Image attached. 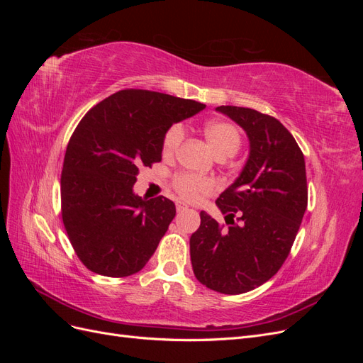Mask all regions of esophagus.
Wrapping results in <instances>:
<instances>
[{"label":"esophagus","mask_w":363,"mask_h":363,"mask_svg":"<svg viewBox=\"0 0 363 363\" xmlns=\"http://www.w3.org/2000/svg\"><path fill=\"white\" fill-rule=\"evenodd\" d=\"M175 208H177V212H182V211H186V208H188V206H186L184 203H177V204H175Z\"/></svg>","instance_id":"34e87169"}]
</instances>
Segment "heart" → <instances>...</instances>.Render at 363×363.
<instances>
[{
    "label": "heart",
    "mask_w": 363,
    "mask_h": 363,
    "mask_svg": "<svg viewBox=\"0 0 363 363\" xmlns=\"http://www.w3.org/2000/svg\"><path fill=\"white\" fill-rule=\"evenodd\" d=\"M204 136L219 159L232 157L242 145V136L239 130L225 121H212L204 127ZM184 139L182 124L171 125L162 140V152L164 157H172L179 151ZM172 186L180 199L186 201H199L204 195L212 194L215 184L212 180L199 177L189 172H179L172 177Z\"/></svg>",
    "instance_id": "heart-1"
}]
</instances>
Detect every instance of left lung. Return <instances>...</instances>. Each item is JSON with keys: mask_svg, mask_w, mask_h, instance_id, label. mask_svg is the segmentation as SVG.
<instances>
[{"mask_svg": "<svg viewBox=\"0 0 363 363\" xmlns=\"http://www.w3.org/2000/svg\"><path fill=\"white\" fill-rule=\"evenodd\" d=\"M216 111L247 131L250 157L216 200L228 228L201 212L191 236V262L208 289L238 295L268 281L289 256L307 207L306 163L279 119L248 107Z\"/></svg>", "mask_w": 363, "mask_h": 363, "instance_id": "left-lung-1", "label": "left lung"}]
</instances>
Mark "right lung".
Returning <instances> with one entry per match:
<instances>
[{
    "label": "right lung",
    "instance_id": "right-lung-1",
    "mask_svg": "<svg viewBox=\"0 0 363 363\" xmlns=\"http://www.w3.org/2000/svg\"><path fill=\"white\" fill-rule=\"evenodd\" d=\"M204 107L168 94L124 89L82 118L65 152L60 200L65 230L87 269L127 277L155 255L175 206L162 195H135L136 175L162 160L167 130Z\"/></svg>",
    "mask_w": 363,
    "mask_h": 363
}]
</instances>
